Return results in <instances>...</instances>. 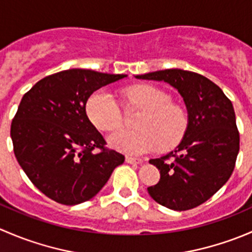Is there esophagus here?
<instances>
[{"label":"esophagus","instance_id":"1","mask_svg":"<svg viewBox=\"0 0 252 252\" xmlns=\"http://www.w3.org/2000/svg\"><path fill=\"white\" fill-rule=\"evenodd\" d=\"M126 161L128 162V163H131V164H140L142 163V159L141 158H136V157H131V156H126Z\"/></svg>","mask_w":252,"mask_h":252}]
</instances>
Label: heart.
<instances>
[{
  "mask_svg": "<svg viewBox=\"0 0 252 252\" xmlns=\"http://www.w3.org/2000/svg\"><path fill=\"white\" fill-rule=\"evenodd\" d=\"M129 105L142 110L138 119V130H118L108 136L111 147L128 155H141L173 149L184 139L189 128L188 112L171 102V96L149 84L130 86L124 91ZM86 114L100 130H113L121 126L122 116L113 96L97 90L86 102Z\"/></svg>",
  "mask_w": 252,
  "mask_h": 252,
  "instance_id": "heart-1",
  "label": "heart"
}]
</instances>
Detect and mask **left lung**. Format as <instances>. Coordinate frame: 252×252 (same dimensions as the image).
Masks as SVG:
<instances>
[{"label": "left lung", "mask_w": 252, "mask_h": 252, "mask_svg": "<svg viewBox=\"0 0 252 252\" xmlns=\"http://www.w3.org/2000/svg\"><path fill=\"white\" fill-rule=\"evenodd\" d=\"M136 78L164 81L177 89L189 116V128L177 149L150 159L161 178L147 191L171 210L197 207L213 196L234 171L240 138L232 101L210 79L189 70H157Z\"/></svg>", "instance_id": "8db88e82"}]
</instances>
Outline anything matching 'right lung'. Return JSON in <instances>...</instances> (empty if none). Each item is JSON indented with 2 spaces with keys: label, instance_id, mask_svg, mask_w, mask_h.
I'll return each instance as SVG.
<instances>
[{
  "label": "right lung",
  "instance_id": "right-lung-1",
  "mask_svg": "<svg viewBox=\"0 0 252 252\" xmlns=\"http://www.w3.org/2000/svg\"><path fill=\"white\" fill-rule=\"evenodd\" d=\"M124 77L62 70L23 96L11 126L14 155L32 184L53 201L73 206L93 199L124 162L123 155L106 147L85 111L94 91Z\"/></svg>",
  "mask_w": 252,
  "mask_h": 252
}]
</instances>
